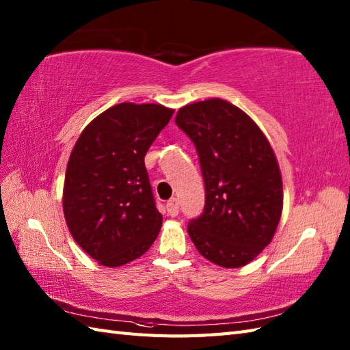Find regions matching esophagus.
<instances>
[{
	"label": "esophagus",
	"mask_w": 350,
	"mask_h": 350,
	"mask_svg": "<svg viewBox=\"0 0 350 350\" xmlns=\"http://www.w3.org/2000/svg\"><path fill=\"white\" fill-rule=\"evenodd\" d=\"M167 212L170 217H177V213H179V202L176 198H171L167 203Z\"/></svg>",
	"instance_id": "esophagus-1"
}]
</instances>
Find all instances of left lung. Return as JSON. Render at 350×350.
<instances>
[{"label": "left lung", "mask_w": 350, "mask_h": 350, "mask_svg": "<svg viewBox=\"0 0 350 350\" xmlns=\"http://www.w3.org/2000/svg\"><path fill=\"white\" fill-rule=\"evenodd\" d=\"M176 124L196 144L204 179L202 217L188 226L200 254L242 267L271 243L282 212L277 156L252 118L224 99L182 107Z\"/></svg>", "instance_id": "8db88e82"}]
</instances>
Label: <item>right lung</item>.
Here are the masks:
<instances>
[{"instance_id":"1","label":"right lung","mask_w":350,"mask_h":350,"mask_svg":"<svg viewBox=\"0 0 350 350\" xmlns=\"http://www.w3.org/2000/svg\"><path fill=\"white\" fill-rule=\"evenodd\" d=\"M174 109L123 102L85 126L66 168L63 212L73 239L96 262L141 257L162 226L144 156Z\"/></svg>"}]
</instances>
